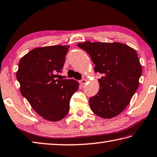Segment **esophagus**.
<instances>
[{
    "label": "esophagus",
    "mask_w": 157,
    "mask_h": 157,
    "mask_svg": "<svg viewBox=\"0 0 157 157\" xmlns=\"http://www.w3.org/2000/svg\"><path fill=\"white\" fill-rule=\"evenodd\" d=\"M86 82H87V80L86 79H82L80 81H79V83H80L81 85H84L86 83Z\"/></svg>",
    "instance_id": "obj_1"
}]
</instances>
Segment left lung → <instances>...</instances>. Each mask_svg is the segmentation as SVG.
<instances>
[{"label":"left lung","instance_id":"1","mask_svg":"<svg viewBox=\"0 0 157 157\" xmlns=\"http://www.w3.org/2000/svg\"><path fill=\"white\" fill-rule=\"evenodd\" d=\"M90 56L99 79V90L89 99L91 110L101 118L118 115L130 103L139 86L142 67L136 51L119 42L78 43Z\"/></svg>","mask_w":157,"mask_h":157}]
</instances>
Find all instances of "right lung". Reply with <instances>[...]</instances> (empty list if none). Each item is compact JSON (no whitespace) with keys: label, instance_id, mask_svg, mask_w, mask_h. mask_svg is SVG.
I'll return each instance as SVG.
<instances>
[{"label":"right lung","instance_id":"obj_1","mask_svg":"<svg viewBox=\"0 0 157 157\" xmlns=\"http://www.w3.org/2000/svg\"><path fill=\"white\" fill-rule=\"evenodd\" d=\"M69 48V45L36 48L19 62L16 78L22 95L48 121H58L67 115L71 97L79 88L75 80L57 78Z\"/></svg>","mask_w":157,"mask_h":157}]
</instances>
